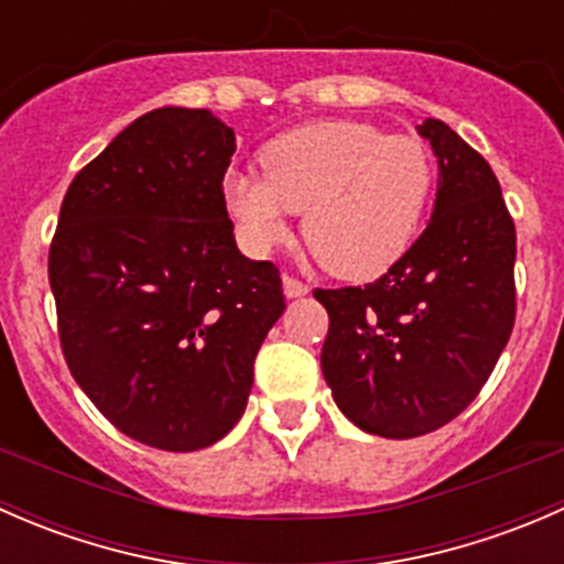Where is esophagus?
<instances>
[{"instance_id":"34e87169","label":"esophagus","mask_w":564,"mask_h":564,"mask_svg":"<svg viewBox=\"0 0 564 564\" xmlns=\"http://www.w3.org/2000/svg\"><path fill=\"white\" fill-rule=\"evenodd\" d=\"M308 292H311V289L305 286L303 281H297V278H292V275H283V294H286L289 300L305 297Z\"/></svg>"}]
</instances>
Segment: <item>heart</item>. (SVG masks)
Listing matches in <instances>:
<instances>
[{
  "label": "heart",
  "instance_id": "heart-1",
  "mask_svg": "<svg viewBox=\"0 0 564 564\" xmlns=\"http://www.w3.org/2000/svg\"><path fill=\"white\" fill-rule=\"evenodd\" d=\"M261 172H229L224 202L250 253H270L305 213L303 237L346 281L388 272L414 240L434 185L423 141L351 119H322L275 135Z\"/></svg>",
  "mask_w": 564,
  "mask_h": 564
}]
</instances>
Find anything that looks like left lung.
<instances>
[{
	"label": "left lung",
	"mask_w": 564,
	"mask_h": 564,
	"mask_svg": "<svg viewBox=\"0 0 564 564\" xmlns=\"http://www.w3.org/2000/svg\"><path fill=\"white\" fill-rule=\"evenodd\" d=\"M417 133L440 166L431 220L366 289H316L329 333L322 373L366 434L412 440L458 417L508 346L516 226L497 174L440 119Z\"/></svg>",
	"instance_id": "left-lung-1"
}]
</instances>
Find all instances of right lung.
<instances>
[{"mask_svg": "<svg viewBox=\"0 0 564 564\" xmlns=\"http://www.w3.org/2000/svg\"><path fill=\"white\" fill-rule=\"evenodd\" d=\"M235 150L209 108L144 113L76 174L51 242L73 379L158 451H202L240 423L286 308L278 267L237 248L224 202Z\"/></svg>", "mask_w": 564, "mask_h": 564, "instance_id": "right-lung-1", "label": "right lung"}]
</instances>
